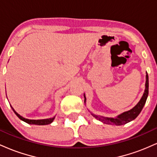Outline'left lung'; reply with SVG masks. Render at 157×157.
<instances>
[{
  "label": "left lung",
  "instance_id": "1",
  "mask_svg": "<svg viewBox=\"0 0 157 157\" xmlns=\"http://www.w3.org/2000/svg\"><path fill=\"white\" fill-rule=\"evenodd\" d=\"M147 95H148V75L146 74V82H145V89L144 91L143 95H142L141 100L140 102L136 104V105L132 109L129 110V111L123 112L121 114L118 115L117 117L112 118V117H104L98 116V115L94 114V113H91V115L100 121H101L104 123L108 124V125H125V124L128 123V122L132 121L134 119L136 118V117L140 114L141 112L142 109H143L144 105H145V102H146ZM85 97V102H86V96L84 95Z\"/></svg>",
  "mask_w": 157,
  "mask_h": 157
}]
</instances>
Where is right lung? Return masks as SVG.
Wrapping results in <instances>:
<instances>
[{
  "label": "right lung",
  "instance_id": "obj_1",
  "mask_svg": "<svg viewBox=\"0 0 157 157\" xmlns=\"http://www.w3.org/2000/svg\"><path fill=\"white\" fill-rule=\"evenodd\" d=\"M11 107H12V106H11ZM12 110H13V111L15 112V114L17 116V117L20 119V120H23V121H24L25 122H26V123H28V124H31V125H48V124L52 123L55 118V116L54 117H52V118L44 119V120H29V119H26V118L23 117H21V115L18 114V113L16 112L12 107Z\"/></svg>",
  "mask_w": 157,
  "mask_h": 157
}]
</instances>
